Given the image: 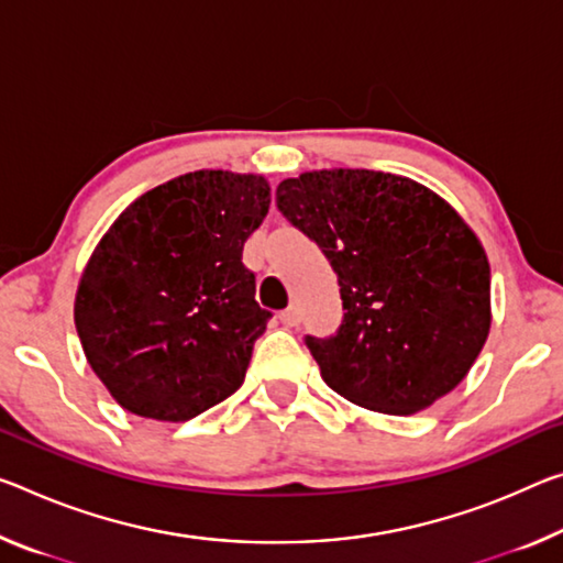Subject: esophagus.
Listing matches in <instances>:
<instances>
[{
	"label": "esophagus",
	"mask_w": 563,
	"mask_h": 563,
	"mask_svg": "<svg viewBox=\"0 0 563 563\" xmlns=\"http://www.w3.org/2000/svg\"><path fill=\"white\" fill-rule=\"evenodd\" d=\"M280 323H283V325H288V328L298 325V323H300V310H298V306L285 308L283 313H280Z\"/></svg>",
	"instance_id": "34e87169"
}]
</instances>
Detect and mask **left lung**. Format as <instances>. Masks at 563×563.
<instances>
[{
    "mask_svg": "<svg viewBox=\"0 0 563 563\" xmlns=\"http://www.w3.org/2000/svg\"><path fill=\"white\" fill-rule=\"evenodd\" d=\"M275 202L341 285V328L306 335L328 386L394 416L451 394L490 328L488 257L459 212L408 177L343 167L288 177Z\"/></svg>",
    "mask_w": 563,
    "mask_h": 563,
    "instance_id": "8db88e82",
    "label": "left lung"
}]
</instances>
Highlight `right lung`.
Listing matches in <instances>:
<instances>
[{
  "mask_svg": "<svg viewBox=\"0 0 563 563\" xmlns=\"http://www.w3.org/2000/svg\"><path fill=\"white\" fill-rule=\"evenodd\" d=\"M267 208L263 175L198 169L145 192L107 230L79 280L75 325L124 410L180 423L243 386L273 316L243 265Z\"/></svg>",
  "mask_w": 563,
  "mask_h": 563,
  "instance_id": "right-lung-1",
  "label": "right lung"
}]
</instances>
